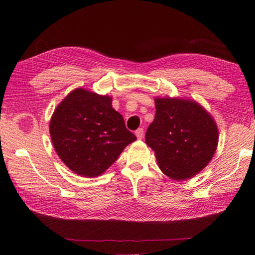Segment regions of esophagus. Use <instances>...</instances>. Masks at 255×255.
I'll return each mask as SVG.
<instances>
[{"instance_id": "obj_1", "label": "esophagus", "mask_w": 255, "mask_h": 255, "mask_svg": "<svg viewBox=\"0 0 255 255\" xmlns=\"http://www.w3.org/2000/svg\"><path fill=\"white\" fill-rule=\"evenodd\" d=\"M135 135H136V137L138 139H141L142 137H143V128H138L137 130H135Z\"/></svg>"}]
</instances>
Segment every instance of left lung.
Here are the masks:
<instances>
[{
    "mask_svg": "<svg viewBox=\"0 0 255 255\" xmlns=\"http://www.w3.org/2000/svg\"><path fill=\"white\" fill-rule=\"evenodd\" d=\"M155 117L146 142L155 152L160 169L174 180H185L203 170L216 152V121L192 100L155 98Z\"/></svg>",
    "mask_w": 255,
    "mask_h": 255,
    "instance_id": "8db88e82",
    "label": "left lung"
}]
</instances>
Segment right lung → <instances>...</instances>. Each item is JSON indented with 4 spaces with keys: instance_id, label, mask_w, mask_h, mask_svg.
Returning a JSON list of instances; mask_svg holds the SVG:
<instances>
[{
    "instance_id": "obj_1",
    "label": "right lung",
    "mask_w": 255,
    "mask_h": 255,
    "mask_svg": "<svg viewBox=\"0 0 255 255\" xmlns=\"http://www.w3.org/2000/svg\"><path fill=\"white\" fill-rule=\"evenodd\" d=\"M112 102L111 96L78 88L60 103L51 117L53 148L77 175H102L128 144L136 140Z\"/></svg>"
}]
</instances>
